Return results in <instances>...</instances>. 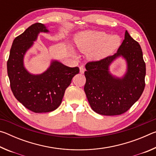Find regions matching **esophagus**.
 Here are the masks:
<instances>
[{"instance_id": "34e87169", "label": "esophagus", "mask_w": 156, "mask_h": 156, "mask_svg": "<svg viewBox=\"0 0 156 156\" xmlns=\"http://www.w3.org/2000/svg\"><path fill=\"white\" fill-rule=\"evenodd\" d=\"M79 69H80V73H84V71H85V69H84V67H83V66H80V67H79Z\"/></svg>"}]
</instances>
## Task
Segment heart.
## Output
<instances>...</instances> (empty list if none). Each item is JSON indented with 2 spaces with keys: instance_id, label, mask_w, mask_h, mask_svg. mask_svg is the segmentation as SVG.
<instances>
[{
  "instance_id": "1",
  "label": "heart",
  "mask_w": 156,
  "mask_h": 156,
  "mask_svg": "<svg viewBox=\"0 0 156 156\" xmlns=\"http://www.w3.org/2000/svg\"><path fill=\"white\" fill-rule=\"evenodd\" d=\"M75 42L82 53H89V58L97 60L112 54L119 47L121 40L118 36H110L103 31H88L78 34Z\"/></svg>"
}]
</instances>
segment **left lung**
Returning a JSON list of instances; mask_svg holds the SVG:
<instances>
[{
    "label": "left lung",
    "mask_w": 156,
    "mask_h": 156,
    "mask_svg": "<svg viewBox=\"0 0 156 156\" xmlns=\"http://www.w3.org/2000/svg\"><path fill=\"white\" fill-rule=\"evenodd\" d=\"M121 55L127 60L128 71L122 79L115 78L109 73L108 67ZM85 68L84 90L91 109L99 114H122L140 98L144 89L146 65L141 47L127 31L114 55L88 62Z\"/></svg>",
    "instance_id": "left-lung-1"
}]
</instances>
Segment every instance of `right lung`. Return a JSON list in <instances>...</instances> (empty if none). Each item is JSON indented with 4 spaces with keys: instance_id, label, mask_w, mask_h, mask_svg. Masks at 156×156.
Wrapping results in <instances>:
<instances>
[{
    "instance_id": "add662e5",
    "label": "right lung",
    "mask_w": 156,
    "mask_h": 156,
    "mask_svg": "<svg viewBox=\"0 0 156 156\" xmlns=\"http://www.w3.org/2000/svg\"><path fill=\"white\" fill-rule=\"evenodd\" d=\"M48 31L42 23L31 25L13 41L7 62L13 94L23 106L34 113L56 109L73 77L80 71L78 67H69L56 60L42 74H31L25 69L23 58L26 51L32 46L39 33Z\"/></svg>"
}]
</instances>
